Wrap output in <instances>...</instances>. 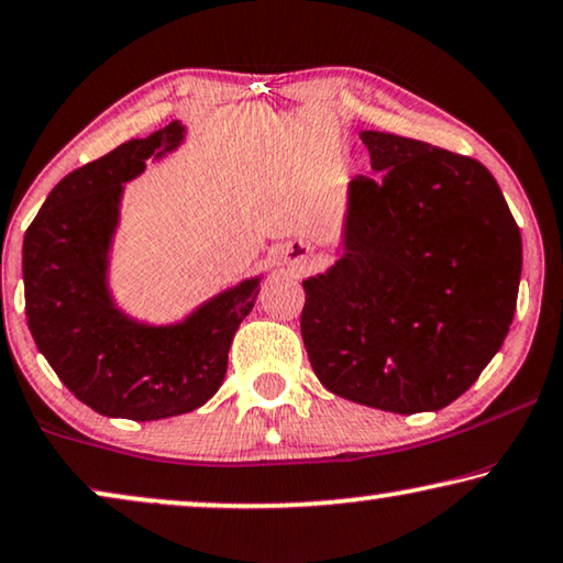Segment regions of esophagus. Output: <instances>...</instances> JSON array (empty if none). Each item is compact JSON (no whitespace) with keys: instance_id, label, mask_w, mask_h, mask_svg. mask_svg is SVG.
Masks as SVG:
<instances>
[{"instance_id":"1","label":"esophagus","mask_w":563,"mask_h":563,"mask_svg":"<svg viewBox=\"0 0 563 563\" xmlns=\"http://www.w3.org/2000/svg\"><path fill=\"white\" fill-rule=\"evenodd\" d=\"M308 252H311V250H308V244L300 242V244H296V250H292V255H296V260H306Z\"/></svg>"}]
</instances>
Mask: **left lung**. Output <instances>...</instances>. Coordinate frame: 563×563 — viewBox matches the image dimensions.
Masks as SVG:
<instances>
[{
  "label": "left lung",
  "instance_id": "1",
  "mask_svg": "<svg viewBox=\"0 0 563 563\" xmlns=\"http://www.w3.org/2000/svg\"><path fill=\"white\" fill-rule=\"evenodd\" d=\"M377 178L350 180L344 252L303 280L300 334L321 385L410 416L470 390L512 323L520 229L485 165L364 130Z\"/></svg>",
  "mask_w": 563,
  "mask_h": 563
}]
</instances>
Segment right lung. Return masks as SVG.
Wrapping results in <instances>:
<instances>
[{
	"instance_id": "obj_1",
	"label": "right lung",
	"mask_w": 563,
	"mask_h": 563,
	"mask_svg": "<svg viewBox=\"0 0 563 563\" xmlns=\"http://www.w3.org/2000/svg\"><path fill=\"white\" fill-rule=\"evenodd\" d=\"M170 122L68 173L47 196L22 244L27 327L37 350L78 400L109 418L161 421L191 413L219 390L229 346L260 292L242 280L173 327L124 316L107 285L122 184L184 140Z\"/></svg>"
}]
</instances>
